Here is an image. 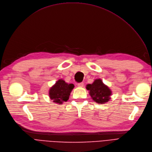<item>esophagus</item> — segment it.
I'll return each mask as SVG.
<instances>
[{
	"label": "esophagus",
	"instance_id": "esophagus-1",
	"mask_svg": "<svg viewBox=\"0 0 152 152\" xmlns=\"http://www.w3.org/2000/svg\"><path fill=\"white\" fill-rule=\"evenodd\" d=\"M84 86V83L83 82H80V83H77V86L79 87H82Z\"/></svg>",
	"mask_w": 152,
	"mask_h": 152
}]
</instances>
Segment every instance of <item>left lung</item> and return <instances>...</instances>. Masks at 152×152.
I'll return each instance as SVG.
<instances>
[{
    "instance_id": "1",
    "label": "left lung",
    "mask_w": 152,
    "mask_h": 152,
    "mask_svg": "<svg viewBox=\"0 0 152 152\" xmlns=\"http://www.w3.org/2000/svg\"><path fill=\"white\" fill-rule=\"evenodd\" d=\"M87 89L90 90L89 94L92 99L98 104H104L110 99L111 90L100 79H96L92 84L87 85Z\"/></svg>"
}]
</instances>
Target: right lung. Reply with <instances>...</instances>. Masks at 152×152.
<instances>
[{"label":"right lung","mask_w":152,"mask_h":152,"mask_svg":"<svg viewBox=\"0 0 152 152\" xmlns=\"http://www.w3.org/2000/svg\"><path fill=\"white\" fill-rule=\"evenodd\" d=\"M74 87V84H68L63 80H59L50 89V98L54 102L61 104L63 102L69 100L70 94Z\"/></svg>","instance_id":"add662e5"}]
</instances>
